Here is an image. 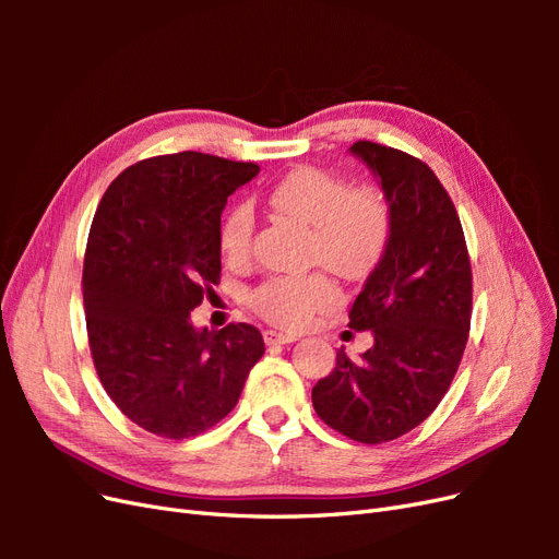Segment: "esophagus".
Instances as JSON below:
<instances>
[{
	"label": "esophagus",
	"instance_id": "obj_1",
	"mask_svg": "<svg viewBox=\"0 0 559 559\" xmlns=\"http://www.w3.org/2000/svg\"><path fill=\"white\" fill-rule=\"evenodd\" d=\"M263 341L265 345H289L296 343L298 337L292 333H277V331H263Z\"/></svg>",
	"mask_w": 559,
	"mask_h": 559
}]
</instances>
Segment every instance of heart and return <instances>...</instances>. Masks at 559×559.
I'll return each mask as SVG.
<instances>
[{
    "instance_id": "heart-1",
    "label": "heart",
    "mask_w": 559,
    "mask_h": 559,
    "mask_svg": "<svg viewBox=\"0 0 559 559\" xmlns=\"http://www.w3.org/2000/svg\"><path fill=\"white\" fill-rule=\"evenodd\" d=\"M273 207L312 228L310 259L345 280H361L384 259L394 235V212L378 186H357L324 167L302 165L270 189ZM253 210L235 202L218 226V242L233 263L251 251ZM341 289L326 273L273 275L251 292L257 314L280 329H302L314 312L333 308Z\"/></svg>"
}]
</instances>
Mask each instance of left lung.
<instances>
[{"label":"left lung","instance_id":"left-lung-1","mask_svg":"<svg viewBox=\"0 0 559 559\" xmlns=\"http://www.w3.org/2000/svg\"><path fill=\"white\" fill-rule=\"evenodd\" d=\"M394 212V235L349 310V329L376 345L312 389L317 415L357 443L394 441L441 403L460 368L471 329L473 273L454 202L431 167L376 142L352 144Z\"/></svg>","mask_w":559,"mask_h":559}]
</instances>
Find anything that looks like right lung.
Here are the masks:
<instances>
[{
  "instance_id": "obj_1",
  "label": "right lung",
  "mask_w": 559,
  "mask_h": 559,
  "mask_svg": "<svg viewBox=\"0 0 559 559\" xmlns=\"http://www.w3.org/2000/svg\"><path fill=\"white\" fill-rule=\"evenodd\" d=\"M257 163L200 151L130 165L99 200L83 257V308L97 378L128 419L160 438L218 425L263 352L251 324L189 321L222 280L218 226Z\"/></svg>"
}]
</instances>
